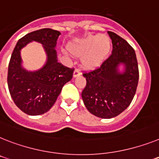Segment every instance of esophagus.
Listing matches in <instances>:
<instances>
[{
	"instance_id": "1",
	"label": "esophagus",
	"mask_w": 159,
	"mask_h": 159,
	"mask_svg": "<svg viewBox=\"0 0 159 159\" xmlns=\"http://www.w3.org/2000/svg\"><path fill=\"white\" fill-rule=\"evenodd\" d=\"M80 75H81V72H80V70L78 69H76L75 70H74V72H73V77H77Z\"/></svg>"
}]
</instances>
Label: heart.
<instances>
[{"mask_svg":"<svg viewBox=\"0 0 159 159\" xmlns=\"http://www.w3.org/2000/svg\"><path fill=\"white\" fill-rule=\"evenodd\" d=\"M73 55L82 57V65L85 69L98 67L108 57L111 49V40L106 34L91 35L70 46Z\"/></svg>","mask_w":159,"mask_h":159,"instance_id":"obj_1","label":"heart"}]
</instances>
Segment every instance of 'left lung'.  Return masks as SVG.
I'll return each mask as SVG.
<instances>
[{
  "label": "left lung",
  "instance_id": "8db88e82",
  "mask_svg": "<svg viewBox=\"0 0 159 159\" xmlns=\"http://www.w3.org/2000/svg\"><path fill=\"white\" fill-rule=\"evenodd\" d=\"M112 52L101 66L86 72V86L82 90L84 104L91 114L103 119L117 116L130 105L137 90L139 70L134 49L127 41L108 31ZM125 71H118V65Z\"/></svg>",
  "mask_w": 159,
  "mask_h": 159
}]
</instances>
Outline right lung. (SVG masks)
<instances>
[{
	"instance_id": "right-lung-1",
	"label": "right lung",
	"mask_w": 159,
	"mask_h": 159,
	"mask_svg": "<svg viewBox=\"0 0 159 159\" xmlns=\"http://www.w3.org/2000/svg\"><path fill=\"white\" fill-rule=\"evenodd\" d=\"M58 30L43 28L30 32L18 41L8 68V87L16 106L24 113L38 116L51 109L61 94L62 87L72 79L74 69L68 68L57 61L55 49ZM31 41L44 45L47 62L38 71L29 72L21 67L20 52Z\"/></svg>"
}]
</instances>
